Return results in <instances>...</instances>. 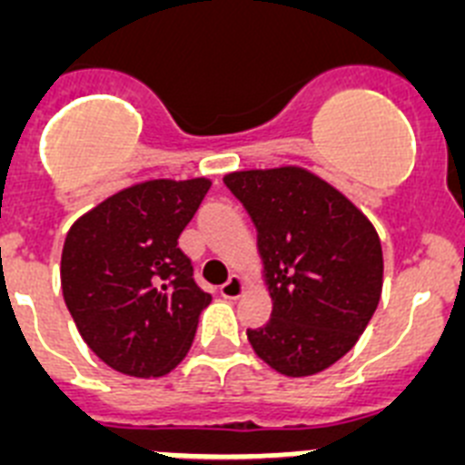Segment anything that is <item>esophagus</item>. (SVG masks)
I'll use <instances>...</instances> for the list:
<instances>
[{"label":"esophagus","mask_w":465,"mask_h":465,"mask_svg":"<svg viewBox=\"0 0 465 465\" xmlns=\"http://www.w3.org/2000/svg\"><path fill=\"white\" fill-rule=\"evenodd\" d=\"M244 289H246L244 279H242L240 274H232V277H230L228 282L221 286V295H223V298H228V300H237L242 293H244Z\"/></svg>","instance_id":"34e87169"}]
</instances>
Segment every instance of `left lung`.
<instances>
[{"label": "left lung", "instance_id": "obj_1", "mask_svg": "<svg viewBox=\"0 0 465 465\" xmlns=\"http://www.w3.org/2000/svg\"><path fill=\"white\" fill-rule=\"evenodd\" d=\"M258 230L272 319L246 331L258 359L286 377L331 368L359 342L381 295L384 258L371 219L305 167L223 176Z\"/></svg>", "mask_w": 465, "mask_h": 465}]
</instances>
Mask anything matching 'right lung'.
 Instances as JSON below:
<instances>
[{
    "mask_svg": "<svg viewBox=\"0 0 465 465\" xmlns=\"http://www.w3.org/2000/svg\"><path fill=\"white\" fill-rule=\"evenodd\" d=\"M212 182L149 179L74 221L60 282L74 323L94 356L130 377H163L191 349L212 302L179 249Z\"/></svg>",
    "mask_w": 465,
    "mask_h": 465,
    "instance_id": "1",
    "label": "right lung"
}]
</instances>
